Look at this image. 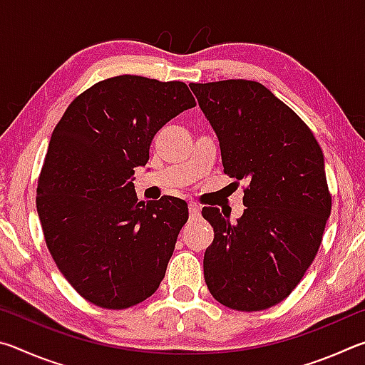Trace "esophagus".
<instances>
[{"label":"esophagus","mask_w":365,"mask_h":365,"mask_svg":"<svg viewBox=\"0 0 365 365\" xmlns=\"http://www.w3.org/2000/svg\"><path fill=\"white\" fill-rule=\"evenodd\" d=\"M188 211H190V217L191 219H197L201 214V207L196 202H188Z\"/></svg>","instance_id":"obj_1"}]
</instances>
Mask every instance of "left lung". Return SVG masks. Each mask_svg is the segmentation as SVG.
I'll return each instance as SVG.
<instances>
[{
	"label": "left lung",
	"mask_w": 365,
	"mask_h": 365,
	"mask_svg": "<svg viewBox=\"0 0 365 365\" xmlns=\"http://www.w3.org/2000/svg\"><path fill=\"white\" fill-rule=\"evenodd\" d=\"M217 133L224 172L248 180L235 224L202 209L214 228L205 252L209 292L237 311L279 304L312 264L331 212L324 154L304 120L252 80L190 83Z\"/></svg>",
	"instance_id": "obj_1"
}]
</instances>
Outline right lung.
I'll list each match as a JSON object with an SVG mask.
<instances>
[{
  "instance_id": "obj_1",
  "label": "right lung",
  "mask_w": 365,
  "mask_h": 365,
  "mask_svg": "<svg viewBox=\"0 0 365 365\" xmlns=\"http://www.w3.org/2000/svg\"><path fill=\"white\" fill-rule=\"evenodd\" d=\"M195 106L183 82L117 76L80 93L54 127L36 211L54 262L86 301L127 309L159 288L188 206L138 201L133 169L159 128Z\"/></svg>"
}]
</instances>
